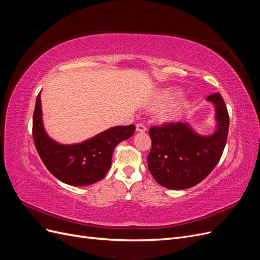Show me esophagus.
<instances>
[{
    "mask_svg": "<svg viewBox=\"0 0 260 260\" xmlns=\"http://www.w3.org/2000/svg\"><path fill=\"white\" fill-rule=\"evenodd\" d=\"M147 129H146V127L145 125L143 124V123H138L137 124V131L138 132H145Z\"/></svg>",
    "mask_w": 260,
    "mask_h": 260,
    "instance_id": "obj_1",
    "label": "esophagus"
}]
</instances>
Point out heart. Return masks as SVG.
<instances>
[{
    "mask_svg": "<svg viewBox=\"0 0 260 260\" xmlns=\"http://www.w3.org/2000/svg\"><path fill=\"white\" fill-rule=\"evenodd\" d=\"M172 96H174V92L169 90H165L157 93L149 107L154 109V111L159 109L169 103L172 99ZM186 105H187V100L183 96H178L172 100L171 103L162 109L160 116L164 120H174L184 111Z\"/></svg>",
    "mask_w": 260,
    "mask_h": 260,
    "instance_id": "obj_1",
    "label": "heart"
}]
</instances>
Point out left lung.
<instances>
[{
    "instance_id": "left-lung-1",
    "label": "left lung",
    "mask_w": 260,
    "mask_h": 260,
    "mask_svg": "<svg viewBox=\"0 0 260 260\" xmlns=\"http://www.w3.org/2000/svg\"><path fill=\"white\" fill-rule=\"evenodd\" d=\"M216 107L217 129L203 137L186 123L167 122L149 128L152 149L148 170L157 183L170 190H184L200 183L216 167L229 132V114L220 93L207 98Z\"/></svg>"
}]
</instances>
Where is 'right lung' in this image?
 Instances as JSON below:
<instances>
[{
	"label": "right lung",
	"mask_w": 260,
	"mask_h": 260,
	"mask_svg": "<svg viewBox=\"0 0 260 260\" xmlns=\"http://www.w3.org/2000/svg\"><path fill=\"white\" fill-rule=\"evenodd\" d=\"M135 124L117 125L82 143L62 145L50 139L43 128L41 99L38 94L32 136L39 156L51 174L69 185H90L103 179L112 165L115 147L133 136Z\"/></svg>",
	"instance_id": "obj_1"
}]
</instances>
